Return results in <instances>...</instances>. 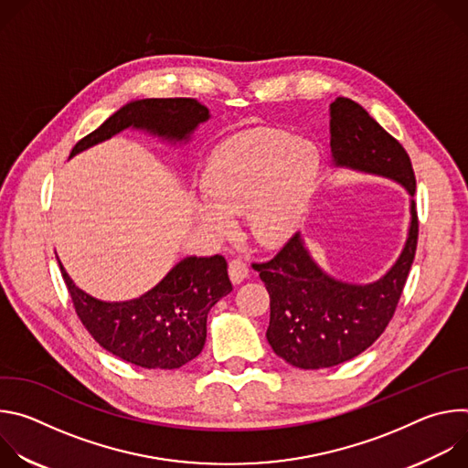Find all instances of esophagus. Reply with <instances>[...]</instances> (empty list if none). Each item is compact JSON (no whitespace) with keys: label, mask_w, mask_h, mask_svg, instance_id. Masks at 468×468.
Here are the masks:
<instances>
[{"label":"esophagus","mask_w":468,"mask_h":468,"mask_svg":"<svg viewBox=\"0 0 468 468\" xmlns=\"http://www.w3.org/2000/svg\"><path fill=\"white\" fill-rule=\"evenodd\" d=\"M250 276V266L240 257H235L229 261V278L233 283H240Z\"/></svg>","instance_id":"34e87169"}]
</instances>
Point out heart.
I'll list each match as a JSON object with an SVG mask.
<instances>
[{
    "mask_svg": "<svg viewBox=\"0 0 468 468\" xmlns=\"http://www.w3.org/2000/svg\"><path fill=\"white\" fill-rule=\"evenodd\" d=\"M320 155L282 131H259L222 144L209 159L196 217L217 237L233 233L231 217L248 215L262 246L283 244L298 228L313 196Z\"/></svg>",
    "mask_w": 468,
    "mask_h": 468,
    "instance_id": "1",
    "label": "heart"
}]
</instances>
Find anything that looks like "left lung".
I'll use <instances>...</instances> for the list:
<instances>
[{
    "label": "left lung",
    "mask_w": 468,
    "mask_h": 468,
    "mask_svg": "<svg viewBox=\"0 0 468 468\" xmlns=\"http://www.w3.org/2000/svg\"><path fill=\"white\" fill-rule=\"evenodd\" d=\"M333 159L341 166L379 174L415 196L417 179L406 148L359 103L337 98L329 105ZM419 242V215L411 202L406 248L376 283L348 285L325 276L309 257L300 233L269 261L251 266L271 296L266 329L272 350L289 365L314 370L354 359L372 346L394 316Z\"/></svg>",
    "instance_id": "1"
}]
</instances>
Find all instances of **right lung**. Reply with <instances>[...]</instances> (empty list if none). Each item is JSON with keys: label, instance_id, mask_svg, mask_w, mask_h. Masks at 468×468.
<instances>
[{"label": "right lung", "instance_id": "obj_1", "mask_svg": "<svg viewBox=\"0 0 468 468\" xmlns=\"http://www.w3.org/2000/svg\"><path fill=\"white\" fill-rule=\"evenodd\" d=\"M209 118V109L194 98H150L131 101L89 133L70 157L133 125L166 139H186ZM60 266L76 314L92 339L112 356L143 368H179L199 356L207 337V313L231 292L222 255L186 257L144 296L107 303L74 285Z\"/></svg>", "mask_w": 468, "mask_h": 468}]
</instances>
